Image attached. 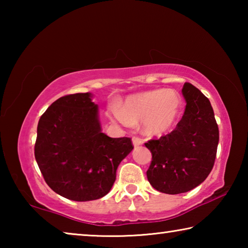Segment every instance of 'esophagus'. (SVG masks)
Listing matches in <instances>:
<instances>
[{"label": "esophagus", "instance_id": "1", "mask_svg": "<svg viewBox=\"0 0 248 248\" xmlns=\"http://www.w3.org/2000/svg\"><path fill=\"white\" fill-rule=\"evenodd\" d=\"M132 142H133V145L134 146H139V145H141L142 143H143V141H142V139H141V138H139V137H133L132 138Z\"/></svg>", "mask_w": 248, "mask_h": 248}]
</instances>
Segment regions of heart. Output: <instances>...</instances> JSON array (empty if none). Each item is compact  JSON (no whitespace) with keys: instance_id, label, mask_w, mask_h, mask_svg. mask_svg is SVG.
<instances>
[{"instance_id":"b5f03b06","label":"heart","mask_w":248,"mask_h":248,"mask_svg":"<svg viewBox=\"0 0 248 248\" xmlns=\"http://www.w3.org/2000/svg\"><path fill=\"white\" fill-rule=\"evenodd\" d=\"M180 98L175 91L154 90L130 96L117 108L115 118L124 125L143 120V130L151 136L166 132L177 118Z\"/></svg>"}]
</instances>
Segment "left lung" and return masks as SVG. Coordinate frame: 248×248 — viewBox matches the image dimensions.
Returning <instances> with one entry per match:
<instances>
[{"label": "left lung", "mask_w": 248, "mask_h": 248, "mask_svg": "<svg viewBox=\"0 0 248 248\" xmlns=\"http://www.w3.org/2000/svg\"><path fill=\"white\" fill-rule=\"evenodd\" d=\"M182 93L187 105L176 128L144 143L152 153L148 180L169 195L189 191L208 177L219 143V127L209 99L188 82Z\"/></svg>", "instance_id": "8db88e82"}]
</instances>
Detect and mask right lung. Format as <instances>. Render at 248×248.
<instances>
[{
	"mask_svg": "<svg viewBox=\"0 0 248 248\" xmlns=\"http://www.w3.org/2000/svg\"><path fill=\"white\" fill-rule=\"evenodd\" d=\"M133 149L130 138L102 132L98 107L90 93L62 96L48 107L37 127L35 157L48 186L74 201L107 195L120 162Z\"/></svg>",
	"mask_w": 248,
	"mask_h": 248,
	"instance_id": "1",
	"label": "right lung"
}]
</instances>
